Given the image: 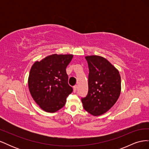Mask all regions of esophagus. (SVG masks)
I'll list each match as a JSON object with an SVG mask.
<instances>
[{
	"instance_id": "1",
	"label": "esophagus",
	"mask_w": 149,
	"mask_h": 149,
	"mask_svg": "<svg viewBox=\"0 0 149 149\" xmlns=\"http://www.w3.org/2000/svg\"><path fill=\"white\" fill-rule=\"evenodd\" d=\"M77 89H78V86H74L73 87V92L74 93H76V91H77Z\"/></svg>"
}]
</instances>
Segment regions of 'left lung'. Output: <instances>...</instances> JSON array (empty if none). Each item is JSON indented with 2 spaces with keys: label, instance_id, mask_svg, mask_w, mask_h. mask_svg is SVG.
<instances>
[{
  "label": "left lung",
  "instance_id": "1",
  "mask_svg": "<svg viewBox=\"0 0 149 149\" xmlns=\"http://www.w3.org/2000/svg\"><path fill=\"white\" fill-rule=\"evenodd\" d=\"M85 59L89 68L88 92L81 101L89 113L100 116L118 101L121 89L120 76L118 70L104 58L93 55Z\"/></svg>",
  "mask_w": 149,
  "mask_h": 149
}]
</instances>
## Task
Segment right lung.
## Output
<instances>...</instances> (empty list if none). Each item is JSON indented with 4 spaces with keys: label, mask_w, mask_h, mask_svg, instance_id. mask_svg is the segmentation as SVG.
Wrapping results in <instances>:
<instances>
[{
    "label": "right lung",
    "mask_w": 149,
    "mask_h": 149,
    "mask_svg": "<svg viewBox=\"0 0 149 149\" xmlns=\"http://www.w3.org/2000/svg\"><path fill=\"white\" fill-rule=\"evenodd\" d=\"M73 55L54 54L31 66L29 88L31 96L40 108L55 112L63 107L73 88L68 84L66 68Z\"/></svg>",
    "instance_id": "obj_1"
}]
</instances>
